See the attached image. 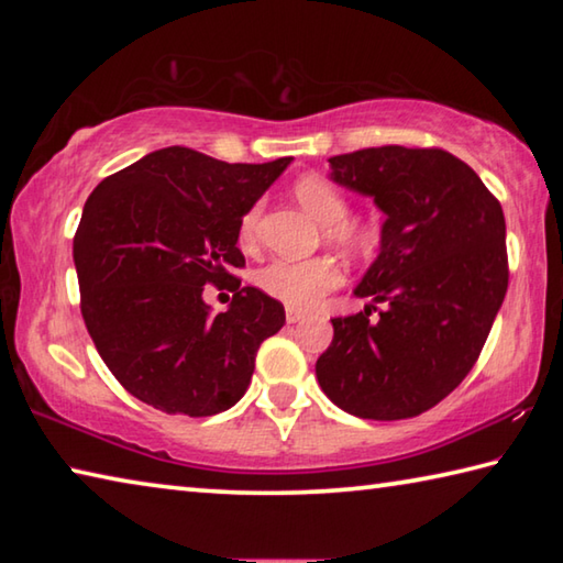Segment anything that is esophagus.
<instances>
[{
    "label": "esophagus",
    "mask_w": 563,
    "mask_h": 563,
    "mask_svg": "<svg viewBox=\"0 0 563 563\" xmlns=\"http://www.w3.org/2000/svg\"><path fill=\"white\" fill-rule=\"evenodd\" d=\"M305 318V312L302 310H295V308H288L285 310V320L288 322H300Z\"/></svg>",
    "instance_id": "34e87169"
}]
</instances>
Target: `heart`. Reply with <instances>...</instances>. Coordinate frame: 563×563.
<instances>
[{
  "instance_id": "heart-1",
  "label": "heart",
  "mask_w": 563,
  "mask_h": 563,
  "mask_svg": "<svg viewBox=\"0 0 563 563\" xmlns=\"http://www.w3.org/2000/svg\"><path fill=\"white\" fill-rule=\"evenodd\" d=\"M292 194L302 208L322 223V233L330 243H335L350 255H369L379 243V233L373 223L350 216V201L342 190L328 178L305 176L292 186ZM261 206L247 208L238 228V238L245 247H251L258 238ZM342 268L328 258L308 261H273L258 273V288L295 310H310L325 298L328 292L340 288Z\"/></svg>"
}]
</instances>
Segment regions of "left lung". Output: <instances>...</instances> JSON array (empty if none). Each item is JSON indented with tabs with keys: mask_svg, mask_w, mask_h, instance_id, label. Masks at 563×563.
I'll return each instance as SVG.
<instances>
[{
	"mask_svg": "<svg viewBox=\"0 0 563 563\" xmlns=\"http://www.w3.org/2000/svg\"><path fill=\"white\" fill-rule=\"evenodd\" d=\"M330 166L332 180L373 196L387 221L377 261L355 288L373 305L332 318L318 383L355 417H417L470 375L507 295L501 206L442 148H362ZM377 301L386 308L369 321Z\"/></svg>",
	"mask_w": 563,
	"mask_h": 563,
	"instance_id": "obj_1",
	"label": "left lung"
}]
</instances>
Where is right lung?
I'll list each match as a JSON object with an SVG mask.
<instances>
[{"label": "right lung", "mask_w": 563, "mask_h": 563, "mask_svg": "<svg viewBox=\"0 0 563 563\" xmlns=\"http://www.w3.org/2000/svg\"><path fill=\"white\" fill-rule=\"evenodd\" d=\"M290 161L225 164L168 146L93 188L74 235L81 316L111 375L141 402L211 417L245 395L285 310L233 275L245 268L238 228ZM206 284L231 289L232 308L211 317Z\"/></svg>", "instance_id": "obj_1"}]
</instances>
